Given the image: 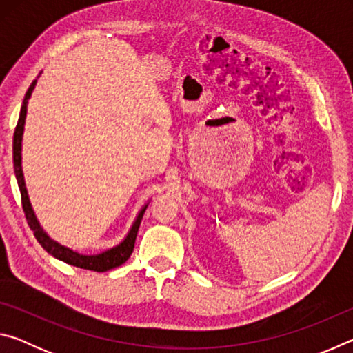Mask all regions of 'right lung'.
Here are the masks:
<instances>
[{
  "instance_id": "add662e5",
  "label": "right lung",
  "mask_w": 353,
  "mask_h": 353,
  "mask_svg": "<svg viewBox=\"0 0 353 353\" xmlns=\"http://www.w3.org/2000/svg\"><path fill=\"white\" fill-rule=\"evenodd\" d=\"M35 83H37V79L32 81L31 87L28 88L25 99H23L20 118H19V123H17V128L14 132V170H15L17 182H19V188L21 193V204H23V210H25V216L28 219V224H29V227H31V230L34 232V236L37 238V241L41 244V248H43L48 254H51L52 256H56V259L68 263V265H73L76 268H82V270H88V271H97V272H105L109 270H113V268L121 266L123 263L129 259L130 254H132L137 232H139L141 218L146 212L148 204L143 205L139 214H137V218L134 221L132 227H130V230L128 232L126 238H124V240L119 244H117L115 248L107 249V250H104V252L97 254V255L77 254L73 249L65 248V246H62V244H59L57 241L51 240V238L48 236L46 232L41 229V225L37 221V216H35L32 205H31V201H29V196H28L25 176H23V170H21L23 130H25L28 101H29V98H31Z\"/></svg>"
}]
</instances>
